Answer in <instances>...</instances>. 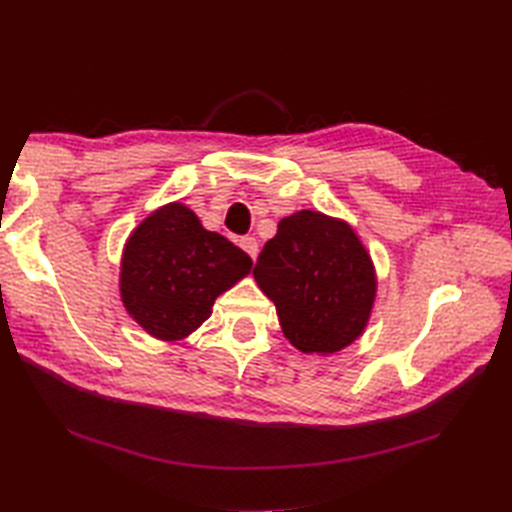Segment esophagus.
<instances>
[{
	"label": "esophagus",
	"instance_id": "34e87169",
	"mask_svg": "<svg viewBox=\"0 0 512 512\" xmlns=\"http://www.w3.org/2000/svg\"><path fill=\"white\" fill-rule=\"evenodd\" d=\"M239 246H242L244 250H246V253L250 255V257H257V239L255 237H250V235H246V237H242V239H239Z\"/></svg>",
	"mask_w": 512,
	"mask_h": 512
}]
</instances>
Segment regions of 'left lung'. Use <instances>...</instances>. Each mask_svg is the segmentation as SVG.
I'll return each mask as SVG.
<instances>
[{"label": "left lung", "instance_id": "1", "mask_svg": "<svg viewBox=\"0 0 512 512\" xmlns=\"http://www.w3.org/2000/svg\"><path fill=\"white\" fill-rule=\"evenodd\" d=\"M253 275L273 299L286 339L306 354H332L356 341L376 297L361 239L350 224L319 211L284 217Z\"/></svg>", "mask_w": 512, "mask_h": 512}]
</instances>
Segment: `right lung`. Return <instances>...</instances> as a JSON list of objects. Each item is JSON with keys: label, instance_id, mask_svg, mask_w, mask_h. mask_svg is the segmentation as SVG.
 <instances>
[{"label": "right lung", "instance_id": "1", "mask_svg": "<svg viewBox=\"0 0 512 512\" xmlns=\"http://www.w3.org/2000/svg\"><path fill=\"white\" fill-rule=\"evenodd\" d=\"M253 268L242 248L206 231L187 206L151 213L127 239L121 297L136 323L162 341H178L211 317L215 299Z\"/></svg>", "mask_w": 512, "mask_h": 512}]
</instances>
